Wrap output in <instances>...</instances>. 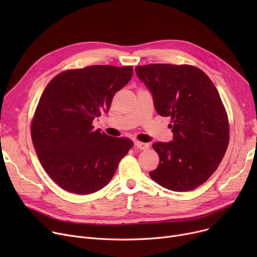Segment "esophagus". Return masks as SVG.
<instances>
[{
  "mask_svg": "<svg viewBox=\"0 0 257 257\" xmlns=\"http://www.w3.org/2000/svg\"><path fill=\"white\" fill-rule=\"evenodd\" d=\"M134 146H136L137 148H139V149H141V150H147V149H149V148H150V145H149V144L138 142V141L134 142Z\"/></svg>",
  "mask_w": 257,
  "mask_h": 257,
  "instance_id": "34e87169",
  "label": "esophagus"
}]
</instances>
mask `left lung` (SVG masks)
I'll list each match as a JSON object with an SVG mask.
<instances>
[{
    "instance_id": "1",
    "label": "left lung",
    "mask_w": 257,
    "mask_h": 257,
    "mask_svg": "<svg viewBox=\"0 0 257 257\" xmlns=\"http://www.w3.org/2000/svg\"><path fill=\"white\" fill-rule=\"evenodd\" d=\"M150 90L156 112L171 116L173 141L153 144L159 165L150 177L174 192L195 190L217 170L229 142L220 94L198 67L152 63L136 67Z\"/></svg>"
}]
</instances>
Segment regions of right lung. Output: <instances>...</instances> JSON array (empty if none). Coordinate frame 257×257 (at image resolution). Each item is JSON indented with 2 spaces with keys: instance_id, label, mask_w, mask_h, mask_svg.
Wrapping results in <instances>:
<instances>
[{
  "instance_id": "1",
  "label": "right lung",
  "mask_w": 257,
  "mask_h": 257,
  "mask_svg": "<svg viewBox=\"0 0 257 257\" xmlns=\"http://www.w3.org/2000/svg\"><path fill=\"white\" fill-rule=\"evenodd\" d=\"M132 66L91 65L54 77L39 99L31 137L40 164L66 192L88 195L110 182L133 142L94 130L114 93L132 78Z\"/></svg>"
}]
</instances>
